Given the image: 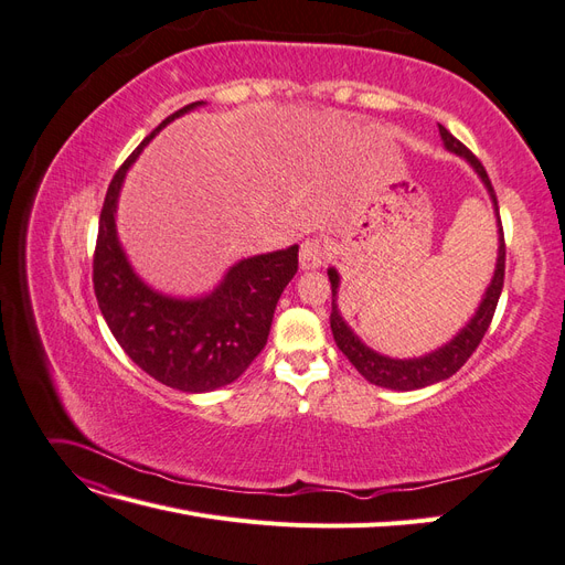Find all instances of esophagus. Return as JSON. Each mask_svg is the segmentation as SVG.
Returning <instances> with one entry per match:
<instances>
[{
  "label": "esophagus",
  "mask_w": 565,
  "mask_h": 565,
  "mask_svg": "<svg viewBox=\"0 0 565 565\" xmlns=\"http://www.w3.org/2000/svg\"><path fill=\"white\" fill-rule=\"evenodd\" d=\"M328 262V249L318 241V237H306L301 243V252H299V264L303 270H316L320 266H324Z\"/></svg>",
  "instance_id": "34e87169"
}]
</instances>
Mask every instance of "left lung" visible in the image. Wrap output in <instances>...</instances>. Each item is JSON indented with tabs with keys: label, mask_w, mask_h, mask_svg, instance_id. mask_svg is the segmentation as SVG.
Listing matches in <instances>:
<instances>
[{
	"label": "left lung",
	"mask_w": 565,
	"mask_h": 565,
	"mask_svg": "<svg viewBox=\"0 0 565 565\" xmlns=\"http://www.w3.org/2000/svg\"><path fill=\"white\" fill-rule=\"evenodd\" d=\"M440 131V139L446 143V148L455 156L465 158L473 169L476 174L481 177L483 185L488 188V193L492 198L494 204V216H498V233H500V247H498V266H494V276L486 289V297L478 306L476 316L467 322L465 330H459V334L455 339H450L446 347H440L438 351L426 353L422 358H407V361H398V358H388L382 355L377 351H372L370 347H365L361 339L353 334V330L341 318L339 309H337V289H339V273L334 268L328 270L330 282H332V313H330V328L334 334V341L339 351L344 353L351 365L363 374V377L370 384H377L384 388H393V391H415V388H424L429 384L443 382L452 377V374L469 361V355L478 349L481 344V339L486 337L494 309H498V301L502 295V287H504V256H507V247H504V231H502V221H500V207H498V195L492 191V183L488 179L486 167L481 164L473 152L457 141L455 136L438 125Z\"/></svg>",
	"instance_id": "obj_1"
}]
</instances>
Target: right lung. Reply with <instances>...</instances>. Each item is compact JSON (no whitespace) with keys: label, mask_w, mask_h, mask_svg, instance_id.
Returning <instances> with one entry per match:
<instances>
[{"label":"right lung","mask_w":565,"mask_h":565,"mask_svg":"<svg viewBox=\"0 0 565 565\" xmlns=\"http://www.w3.org/2000/svg\"><path fill=\"white\" fill-rule=\"evenodd\" d=\"M169 115L117 169L104 200L94 249V292L117 344L152 380L188 393L235 382L266 347L273 313L299 268V247L237 262L212 295L174 299L150 289L129 266L115 231L117 195L143 146L174 117Z\"/></svg>","instance_id":"right-lung-1"}]
</instances>
